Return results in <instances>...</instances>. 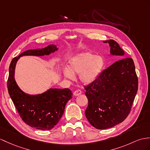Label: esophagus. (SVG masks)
<instances>
[{
  "instance_id": "esophagus-1",
  "label": "esophagus",
  "mask_w": 150,
  "mask_h": 150,
  "mask_svg": "<svg viewBox=\"0 0 150 150\" xmlns=\"http://www.w3.org/2000/svg\"><path fill=\"white\" fill-rule=\"evenodd\" d=\"M80 94H81V91L79 90H76L74 91V93H73V95H74V96H78Z\"/></svg>"
}]
</instances>
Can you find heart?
<instances>
[{"instance_id":"heart-1","label":"heart","mask_w":150,"mask_h":150,"mask_svg":"<svg viewBox=\"0 0 150 150\" xmlns=\"http://www.w3.org/2000/svg\"><path fill=\"white\" fill-rule=\"evenodd\" d=\"M104 67V58L90 52L76 54L69 61L68 68L63 69L64 76L73 79L79 74V79L84 84H90L99 77Z\"/></svg>"}]
</instances>
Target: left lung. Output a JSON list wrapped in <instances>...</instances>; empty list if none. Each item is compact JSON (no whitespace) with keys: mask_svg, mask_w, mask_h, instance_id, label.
Returning a JSON list of instances; mask_svg holds the SVG:
<instances>
[{"mask_svg":"<svg viewBox=\"0 0 150 150\" xmlns=\"http://www.w3.org/2000/svg\"><path fill=\"white\" fill-rule=\"evenodd\" d=\"M108 42L111 55L120 59L101 73L94 82L85 86L88 105L85 116L97 129H106L122 123L130 113L138 89V78L132 58L112 39ZM123 57V59L122 58Z\"/></svg>","mask_w":150,"mask_h":150,"instance_id":"obj_1","label":"left lung"}]
</instances>
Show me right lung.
Returning a JSON list of instances; mask_svg holds the SVG:
<instances>
[{"mask_svg": "<svg viewBox=\"0 0 150 150\" xmlns=\"http://www.w3.org/2000/svg\"><path fill=\"white\" fill-rule=\"evenodd\" d=\"M58 50L50 45L42 49L29 50L14 58L9 65L8 88L13 104L23 121L31 127L49 130L55 126L62 116L72 93L69 88H50L42 93L30 95L18 86L14 78L15 67L21 57L49 55Z\"/></svg>", "mask_w": 150, "mask_h": 150, "instance_id": "right-lung-1", "label": "right lung"}]
</instances>
